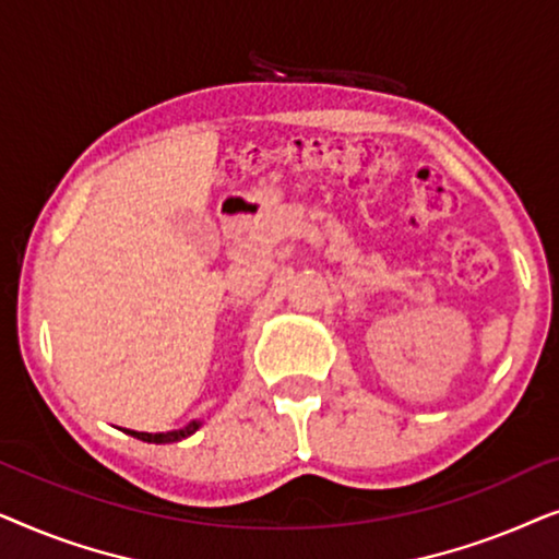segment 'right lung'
<instances>
[{
	"label": "right lung",
	"instance_id": "add662e5",
	"mask_svg": "<svg viewBox=\"0 0 559 559\" xmlns=\"http://www.w3.org/2000/svg\"><path fill=\"white\" fill-rule=\"evenodd\" d=\"M201 425H203L201 419H193V423H190V425L180 427V430H170V432H136V430H124V432L132 435V438H136V440L155 442V445H165V442H180V440L190 438V435H193Z\"/></svg>",
	"mask_w": 559,
	"mask_h": 559
}]
</instances>
